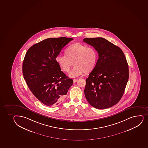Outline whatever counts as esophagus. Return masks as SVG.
I'll list each match as a JSON object with an SVG mask.
<instances>
[{"label":"esophagus","mask_w":148,"mask_h":148,"mask_svg":"<svg viewBox=\"0 0 148 148\" xmlns=\"http://www.w3.org/2000/svg\"><path fill=\"white\" fill-rule=\"evenodd\" d=\"M77 81H78V79H73V82L74 83H76Z\"/></svg>","instance_id":"esophagus-1"}]
</instances>
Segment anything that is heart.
<instances>
[{
    "mask_svg": "<svg viewBox=\"0 0 148 148\" xmlns=\"http://www.w3.org/2000/svg\"><path fill=\"white\" fill-rule=\"evenodd\" d=\"M65 54H58L55 60L62 70L68 72L72 65H75L69 73V76L76 78L85 72L89 73L95 67L98 53L93 47L80 43H74L67 48Z\"/></svg>",
    "mask_w": 148,
    "mask_h": 148,
    "instance_id": "heart-1",
    "label": "heart"
}]
</instances>
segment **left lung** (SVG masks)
I'll use <instances>...</instances> for the list:
<instances>
[{
	"label": "left lung",
	"instance_id": "obj_1",
	"mask_svg": "<svg viewBox=\"0 0 148 148\" xmlns=\"http://www.w3.org/2000/svg\"><path fill=\"white\" fill-rule=\"evenodd\" d=\"M98 53L95 69L86 79L84 95L97 109L112 107L120 100L129 79V66L120 48L103 38H84Z\"/></svg>",
	"mask_w": 148,
	"mask_h": 148
}]
</instances>
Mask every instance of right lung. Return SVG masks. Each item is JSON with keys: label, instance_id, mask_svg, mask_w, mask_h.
Segmentation results:
<instances>
[{"label": "right lung", "instance_id": "right-lung-1", "mask_svg": "<svg viewBox=\"0 0 148 148\" xmlns=\"http://www.w3.org/2000/svg\"><path fill=\"white\" fill-rule=\"evenodd\" d=\"M72 38L43 40L27 51L22 73L27 86L38 100L48 107L57 105L67 94L73 81L60 70L56 57Z\"/></svg>", "mask_w": 148, "mask_h": 148}]
</instances>
